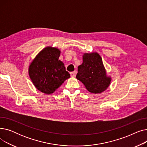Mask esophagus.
Wrapping results in <instances>:
<instances>
[{
  "label": "esophagus",
  "mask_w": 147,
  "mask_h": 147,
  "mask_svg": "<svg viewBox=\"0 0 147 147\" xmlns=\"http://www.w3.org/2000/svg\"><path fill=\"white\" fill-rule=\"evenodd\" d=\"M70 74H71V77H75L76 73L75 71H73V72H71V73H70Z\"/></svg>",
  "instance_id": "1"
}]
</instances>
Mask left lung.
<instances>
[{"label": "left lung", "instance_id": "left-lung-1", "mask_svg": "<svg viewBox=\"0 0 147 147\" xmlns=\"http://www.w3.org/2000/svg\"><path fill=\"white\" fill-rule=\"evenodd\" d=\"M76 78L92 94H100L110 86L111 78L107 76L102 58L97 52L84 53L78 67Z\"/></svg>", "mask_w": 147, "mask_h": 147}]
</instances>
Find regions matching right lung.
<instances>
[{"mask_svg": "<svg viewBox=\"0 0 147 147\" xmlns=\"http://www.w3.org/2000/svg\"><path fill=\"white\" fill-rule=\"evenodd\" d=\"M61 51L51 46L38 53L29 65L28 74L34 86L46 94H53L70 74L59 59Z\"/></svg>", "mask_w": 147, "mask_h": 147, "instance_id": "right-lung-1", "label": "right lung"}]
</instances>
